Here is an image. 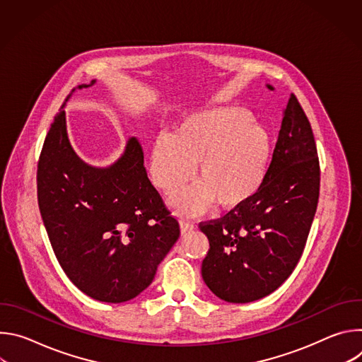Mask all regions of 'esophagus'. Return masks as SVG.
<instances>
[{"mask_svg": "<svg viewBox=\"0 0 362 362\" xmlns=\"http://www.w3.org/2000/svg\"><path fill=\"white\" fill-rule=\"evenodd\" d=\"M194 230V225L192 222H187V221H180V232L182 235H186V233H190Z\"/></svg>", "mask_w": 362, "mask_h": 362, "instance_id": "obj_1", "label": "esophagus"}]
</instances>
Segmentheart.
<instances>
[{
  "mask_svg": "<svg viewBox=\"0 0 362 362\" xmlns=\"http://www.w3.org/2000/svg\"><path fill=\"white\" fill-rule=\"evenodd\" d=\"M274 158L271 133L240 107H215L187 116L170 134H160L150 151V176L165 193L193 177L199 185L172 197L185 215H197L212 202L236 211L264 187Z\"/></svg>",
  "mask_w": 362,
  "mask_h": 362,
  "instance_id": "heart-1",
  "label": "heart"
}]
</instances>
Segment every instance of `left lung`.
<instances>
[{
  "instance_id": "left-lung-1",
  "label": "left lung",
  "mask_w": 362,
  "mask_h": 362,
  "mask_svg": "<svg viewBox=\"0 0 362 362\" xmlns=\"http://www.w3.org/2000/svg\"><path fill=\"white\" fill-rule=\"evenodd\" d=\"M320 182L311 123L291 94L261 192L240 209L199 223L209 239L202 276L216 296L235 303L252 302L289 278L311 230Z\"/></svg>"
}]
</instances>
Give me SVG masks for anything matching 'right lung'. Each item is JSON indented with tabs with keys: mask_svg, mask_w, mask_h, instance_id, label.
<instances>
[{
	"mask_svg": "<svg viewBox=\"0 0 362 362\" xmlns=\"http://www.w3.org/2000/svg\"><path fill=\"white\" fill-rule=\"evenodd\" d=\"M143 163L137 137L107 169L83 163L69 143L63 107L40 153L37 199L49 243L70 281L101 302L144 291L180 235Z\"/></svg>",
	"mask_w": 362,
	"mask_h": 362,
	"instance_id": "add662e5",
	"label": "right lung"
}]
</instances>
